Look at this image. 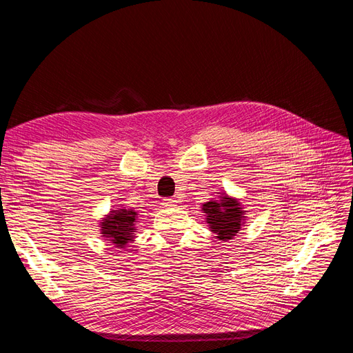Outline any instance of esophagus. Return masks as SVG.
I'll use <instances>...</instances> for the list:
<instances>
[{
	"instance_id": "esophagus-1",
	"label": "esophagus",
	"mask_w": 353,
	"mask_h": 353,
	"mask_svg": "<svg viewBox=\"0 0 353 353\" xmlns=\"http://www.w3.org/2000/svg\"><path fill=\"white\" fill-rule=\"evenodd\" d=\"M162 205H163L165 208L175 206V205H176V200H175V199H163V200H162Z\"/></svg>"
}]
</instances>
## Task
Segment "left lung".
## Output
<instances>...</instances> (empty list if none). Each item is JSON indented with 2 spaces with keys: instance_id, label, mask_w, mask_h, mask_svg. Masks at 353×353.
<instances>
[{
  "instance_id": "left-lung-1",
  "label": "left lung",
  "mask_w": 353,
  "mask_h": 353,
  "mask_svg": "<svg viewBox=\"0 0 353 353\" xmlns=\"http://www.w3.org/2000/svg\"><path fill=\"white\" fill-rule=\"evenodd\" d=\"M218 194L219 199L203 203L201 212L205 213L208 227L215 237L221 241H228L245 225V210L239 199L228 196L225 191Z\"/></svg>"
}]
</instances>
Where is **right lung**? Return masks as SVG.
Returning <instances> with one entry per match:
<instances>
[{"label":"right lung","mask_w":353,"mask_h":353,"mask_svg":"<svg viewBox=\"0 0 353 353\" xmlns=\"http://www.w3.org/2000/svg\"><path fill=\"white\" fill-rule=\"evenodd\" d=\"M138 212L134 209L117 208L104 215L100 222V232L104 240H109L117 249H125L128 243H132L137 232Z\"/></svg>","instance_id":"right-lung-1"}]
</instances>
